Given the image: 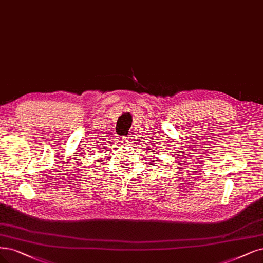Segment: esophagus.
I'll use <instances>...</instances> for the list:
<instances>
[{
  "instance_id": "34e87169",
  "label": "esophagus",
  "mask_w": 263,
  "mask_h": 263,
  "mask_svg": "<svg viewBox=\"0 0 263 263\" xmlns=\"http://www.w3.org/2000/svg\"><path fill=\"white\" fill-rule=\"evenodd\" d=\"M122 140L126 144V146H128V144L130 143V137H129V136H123Z\"/></svg>"
}]
</instances>
